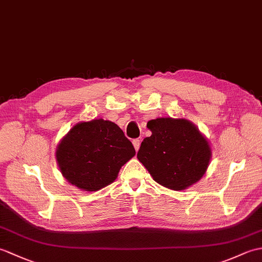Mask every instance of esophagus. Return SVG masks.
<instances>
[{
	"label": "esophagus",
	"instance_id": "esophagus-1",
	"mask_svg": "<svg viewBox=\"0 0 262 262\" xmlns=\"http://www.w3.org/2000/svg\"><path fill=\"white\" fill-rule=\"evenodd\" d=\"M133 145H134L136 152L140 149V146H141V141L138 140V138H136V140H133Z\"/></svg>",
	"mask_w": 262,
	"mask_h": 262
}]
</instances>
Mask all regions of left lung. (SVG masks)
<instances>
[{"instance_id": "8db88e82", "label": "left lung", "mask_w": 262, "mask_h": 262, "mask_svg": "<svg viewBox=\"0 0 262 262\" xmlns=\"http://www.w3.org/2000/svg\"><path fill=\"white\" fill-rule=\"evenodd\" d=\"M152 135L144 138L137 159L153 179L172 190H183L202 179L211 151L191 121L157 118L147 122Z\"/></svg>"}]
</instances>
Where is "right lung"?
<instances>
[{"mask_svg": "<svg viewBox=\"0 0 262 262\" xmlns=\"http://www.w3.org/2000/svg\"><path fill=\"white\" fill-rule=\"evenodd\" d=\"M132 142L115 122L93 119L76 124L58 144L56 160L63 177L85 191H97L116 180L135 155Z\"/></svg>", "mask_w": 262, "mask_h": 262, "instance_id": "1", "label": "right lung"}]
</instances>
